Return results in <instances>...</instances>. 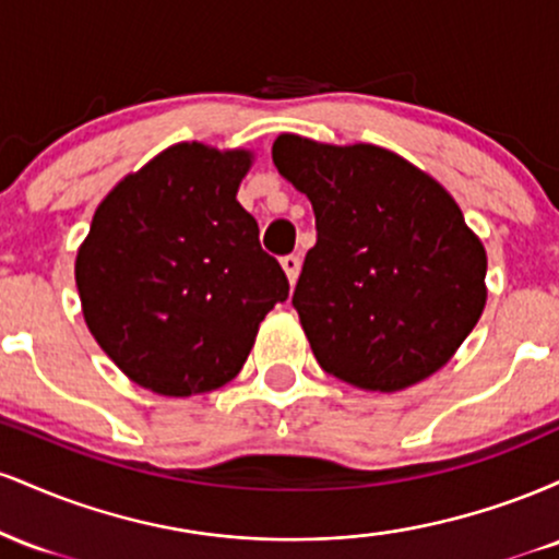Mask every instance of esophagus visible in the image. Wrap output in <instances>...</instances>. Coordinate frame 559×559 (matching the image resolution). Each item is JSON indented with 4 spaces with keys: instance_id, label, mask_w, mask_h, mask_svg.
<instances>
[{
    "instance_id": "34e87169",
    "label": "esophagus",
    "mask_w": 559,
    "mask_h": 559,
    "mask_svg": "<svg viewBox=\"0 0 559 559\" xmlns=\"http://www.w3.org/2000/svg\"><path fill=\"white\" fill-rule=\"evenodd\" d=\"M281 265H284L288 284H297V278H299V267H301L299 254H286V258H281Z\"/></svg>"
}]
</instances>
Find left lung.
<instances>
[{
    "label": "left lung",
    "instance_id": "obj_1",
    "mask_svg": "<svg viewBox=\"0 0 559 559\" xmlns=\"http://www.w3.org/2000/svg\"><path fill=\"white\" fill-rule=\"evenodd\" d=\"M273 163L316 213L292 305L320 368L368 391L444 368L486 305L484 243L444 186L381 146L294 133Z\"/></svg>",
    "mask_w": 559,
    "mask_h": 559
}]
</instances>
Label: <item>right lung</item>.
<instances>
[{"instance_id": "1", "label": "right lung", "mask_w": 559, "mask_h": 559, "mask_svg": "<svg viewBox=\"0 0 559 559\" xmlns=\"http://www.w3.org/2000/svg\"><path fill=\"white\" fill-rule=\"evenodd\" d=\"M252 155L199 141L159 152L102 199L75 258L83 318L139 386L191 396L239 376L286 273L236 202Z\"/></svg>"}]
</instances>
